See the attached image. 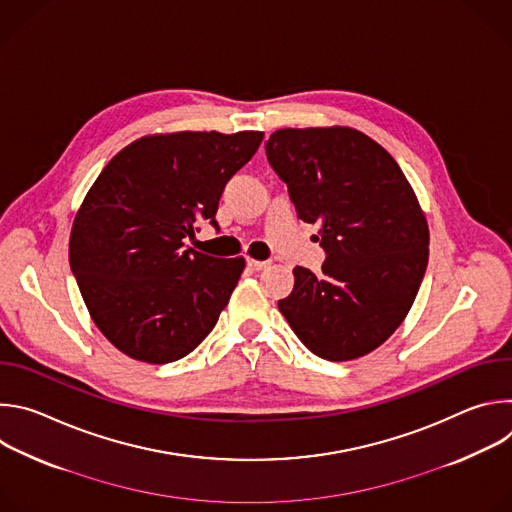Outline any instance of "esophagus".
<instances>
[{"instance_id":"obj_1","label":"esophagus","mask_w":512,"mask_h":512,"mask_svg":"<svg viewBox=\"0 0 512 512\" xmlns=\"http://www.w3.org/2000/svg\"><path fill=\"white\" fill-rule=\"evenodd\" d=\"M247 265L253 269V271H261L265 267H269V261H257V259H247Z\"/></svg>"}]
</instances>
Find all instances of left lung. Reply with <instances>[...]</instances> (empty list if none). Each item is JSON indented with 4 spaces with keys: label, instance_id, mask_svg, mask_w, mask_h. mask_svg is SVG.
Instances as JSON below:
<instances>
[{
    "label": "left lung",
    "instance_id": "obj_1",
    "mask_svg": "<svg viewBox=\"0 0 512 512\" xmlns=\"http://www.w3.org/2000/svg\"><path fill=\"white\" fill-rule=\"evenodd\" d=\"M265 154L326 251L322 273L294 269L279 312L320 358L369 354L401 326L425 275L429 231L413 188L387 150L350 127L279 129Z\"/></svg>",
    "mask_w": 512,
    "mask_h": 512
}]
</instances>
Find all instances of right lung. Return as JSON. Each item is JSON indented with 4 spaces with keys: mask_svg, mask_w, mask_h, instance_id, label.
<instances>
[{
    "mask_svg": "<svg viewBox=\"0 0 512 512\" xmlns=\"http://www.w3.org/2000/svg\"><path fill=\"white\" fill-rule=\"evenodd\" d=\"M261 139V131L141 137L95 180L68 257L93 322L123 354L174 362L214 328L245 259L210 257L184 239L200 221L218 227V200Z\"/></svg>",
    "mask_w": 512,
    "mask_h": 512,
    "instance_id": "right-lung-1",
    "label": "right lung"
}]
</instances>
